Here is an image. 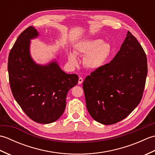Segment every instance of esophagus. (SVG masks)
<instances>
[{
  "instance_id": "1",
  "label": "esophagus",
  "mask_w": 155,
  "mask_h": 155,
  "mask_svg": "<svg viewBox=\"0 0 155 155\" xmlns=\"http://www.w3.org/2000/svg\"><path fill=\"white\" fill-rule=\"evenodd\" d=\"M83 78H82L81 77H79V78H78V84H82V83H83Z\"/></svg>"
}]
</instances>
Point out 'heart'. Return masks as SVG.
I'll return each instance as SVG.
<instances>
[{
    "label": "heart",
    "instance_id": "b5f03b06",
    "mask_svg": "<svg viewBox=\"0 0 155 155\" xmlns=\"http://www.w3.org/2000/svg\"><path fill=\"white\" fill-rule=\"evenodd\" d=\"M112 51L111 46L101 39H86L76 44L74 52H68V60L73 67L78 63V55H84V65L91 70H97L105 64Z\"/></svg>",
    "mask_w": 155,
    "mask_h": 155
}]
</instances>
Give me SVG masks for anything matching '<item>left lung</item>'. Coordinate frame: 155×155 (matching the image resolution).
<instances>
[{
	"label": "left lung",
	"instance_id": "8db88e82",
	"mask_svg": "<svg viewBox=\"0 0 155 155\" xmlns=\"http://www.w3.org/2000/svg\"><path fill=\"white\" fill-rule=\"evenodd\" d=\"M147 72L145 52L137 39L128 31L113 60L92 72L83 82L91 116L106 125L128 117L142 99Z\"/></svg>",
	"mask_w": 155,
	"mask_h": 155
}]
</instances>
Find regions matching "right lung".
Instances as JSON below:
<instances>
[{"mask_svg":"<svg viewBox=\"0 0 155 155\" xmlns=\"http://www.w3.org/2000/svg\"><path fill=\"white\" fill-rule=\"evenodd\" d=\"M38 32L29 27L18 36L8 55V72L13 97L27 116L37 123L58 120L66 107L68 91L78 83L75 74H67L56 61L39 65L32 60L30 39Z\"/></svg>","mask_w":155,"mask_h":155,"instance_id":"right-lung-1","label":"right lung"}]
</instances>
